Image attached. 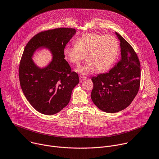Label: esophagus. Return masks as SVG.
<instances>
[{"instance_id":"1","label":"esophagus","mask_w":159,"mask_h":159,"mask_svg":"<svg viewBox=\"0 0 159 159\" xmlns=\"http://www.w3.org/2000/svg\"><path fill=\"white\" fill-rule=\"evenodd\" d=\"M79 78H80V82L83 81L86 79V78H85V77H84V76H79Z\"/></svg>"}]
</instances>
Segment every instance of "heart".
Here are the masks:
<instances>
[{"label": "heart", "instance_id": "obj_1", "mask_svg": "<svg viewBox=\"0 0 159 159\" xmlns=\"http://www.w3.org/2000/svg\"><path fill=\"white\" fill-rule=\"evenodd\" d=\"M75 46L67 45L63 49L65 58L71 64L78 65L85 59L86 64L76 69L83 76L95 70L104 71L113 65L118 52V43L111 35L88 33L80 37Z\"/></svg>", "mask_w": 159, "mask_h": 159}]
</instances>
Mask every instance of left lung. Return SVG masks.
<instances>
[{
	"label": "left lung",
	"instance_id": "obj_1",
	"mask_svg": "<svg viewBox=\"0 0 159 159\" xmlns=\"http://www.w3.org/2000/svg\"><path fill=\"white\" fill-rule=\"evenodd\" d=\"M121 48V58L107 73L93 77L91 98L99 109L116 113L129 107L140 84V64L135 51L122 36L115 33Z\"/></svg>",
	"mask_w": 159,
	"mask_h": 159
}]
</instances>
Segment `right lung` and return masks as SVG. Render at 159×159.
I'll list each match as a JSON object with an SVG mask.
<instances>
[{
    "instance_id": "add662e5",
    "label": "right lung",
    "mask_w": 159,
    "mask_h": 159,
    "mask_svg": "<svg viewBox=\"0 0 159 159\" xmlns=\"http://www.w3.org/2000/svg\"><path fill=\"white\" fill-rule=\"evenodd\" d=\"M76 33L73 28L61 27L35 35L26 44L19 68L22 90L29 103L41 113L49 115L59 112L69 103L79 76L65 59L63 49ZM49 48L53 60L44 69L31 60L39 48Z\"/></svg>"
}]
</instances>
